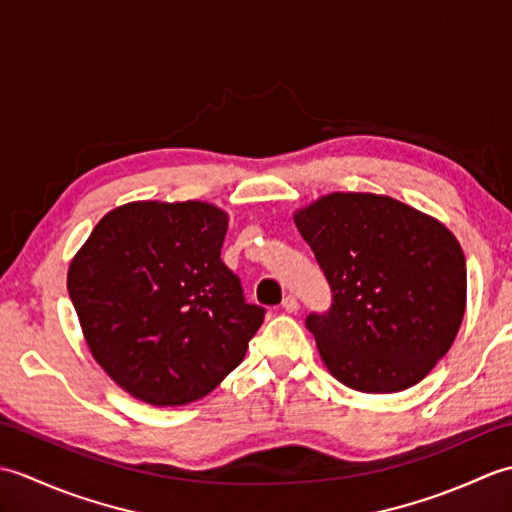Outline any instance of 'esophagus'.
Returning <instances> with one entry per match:
<instances>
[{
  "label": "esophagus",
  "instance_id": "obj_1",
  "mask_svg": "<svg viewBox=\"0 0 512 512\" xmlns=\"http://www.w3.org/2000/svg\"><path fill=\"white\" fill-rule=\"evenodd\" d=\"M281 306H284L286 312H297V310H299V301H297L295 295H286V297H284V303H281Z\"/></svg>",
  "mask_w": 512,
  "mask_h": 512
}]
</instances>
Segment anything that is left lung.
Wrapping results in <instances>:
<instances>
[{"label": "left lung", "mask_w": 512, "mask_h": 512, "mask_svg": "<svg viewBox=\"0 0 512 512\" xmlns=\"http://www.w3.org/2000/svg\"><path fill=\"white\" fill-rule=\"evenodd\" d=\"M332 292L310 312L325 367L345 387L394 394L449 352L466 306L458 239L433 217L374 193H332L295 215Z\"/></svg>", "instance_id": "left-lung-1"}]
</instances>
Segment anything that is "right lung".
<instances>
[{"label": "right lung", "mask_w": 512, "mask_h": 512, "mask_svg": "<svg viewBox=\"0 0 512 512\" xmlns=\"http://www.w3.org/2000/svg\"><path fill=\"white\" fill-rule=\"evenodd\" d=\"M228 217L206 202L107 213L68 270L92 356L129 394L187 405L244 361L266 308L222 262Z\"/></svg>", "instance_id": "obj_1"}]
</instances>
